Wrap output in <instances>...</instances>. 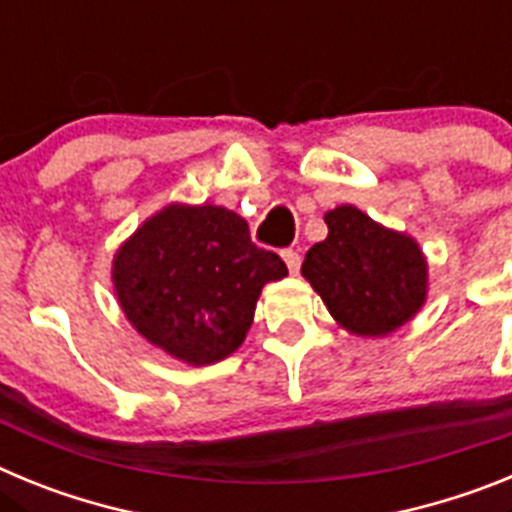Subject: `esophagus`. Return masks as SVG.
I'll return each mask as SVG.
<instances>
[{
	"instance_id": "1",
	"label": "esophagus",
	"mask_w": 512,
	"mask_h": 512,
	"mask_svg": "<svg viewBox=\"0 0 512 512\" xmlns=\"http://www.w3.org/2000/svg\"><path fill=\"white\" fill-rule=\"evenodd\" d=\"M282 259H284V264H287V269L292 271V274H297V271H300V253L295 251V248H284L282 251Z\"/></svg>"
}]
</instances>
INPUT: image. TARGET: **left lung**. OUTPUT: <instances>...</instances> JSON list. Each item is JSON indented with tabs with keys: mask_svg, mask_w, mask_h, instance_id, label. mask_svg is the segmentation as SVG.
Here are the masks:
<instances>
[{
	"mask_svg": "<svg viewBox=\"0 0 512 512\" xmlns=\"http://www.w3.org/2000/svg\"><path fill=\"white\" fill-rule=\"evenodd\" d=\"M328 238L310 248L302 274L330 315L359 336H387L425 300V259L408 235L351 205L325 215Z\"/></svg>",
	"mask_w": 512,
	"mask_h": 512,
	"instance_id": "left-lung-1",
	"label": "left lung"
}]
</instances>
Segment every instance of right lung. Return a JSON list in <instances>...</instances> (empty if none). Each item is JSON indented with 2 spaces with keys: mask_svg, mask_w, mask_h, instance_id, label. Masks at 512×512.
<instances>
[{
  "mask_svg": "<svg viewBox=\"0 0 512 512\" xmlns=\"http://www.w3.org/2000/svg\"><path fill=\"white\" fill-rule=\"evenodd\" d=\"M287 277L246 220L215 205H171L117 251V297L138 333L189 364L241 346L266 282Z\"/></svg>",
  "mask_w": 512,
  "mask_h": 512,
  "instance_id": "1",
  "label": "right lung"
}]
</instances>
